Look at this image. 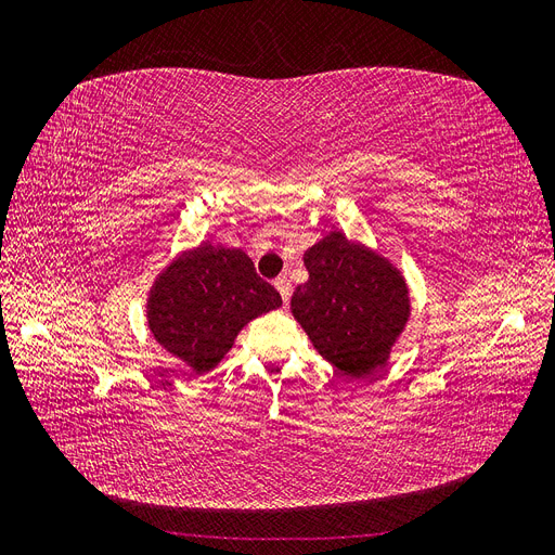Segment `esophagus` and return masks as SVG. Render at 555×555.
Listing matches in <instances>:
<instances>
[{"label":"esophagus","mask_w":555,"mask_h":555,"mask_svg":"<svg viewBox=\"0 0 555 555\" xmlns=\"http://www.w3.org/2000/svg\"><path fill=\"white\" fill-rule=\"evenodd\" d=\"M273 284H275V289L280 292L284 304H289V296H292V282H289V278L287 275H280V278H275Z\"/></svg>","instance_id":"obj_1"}]
</instances>
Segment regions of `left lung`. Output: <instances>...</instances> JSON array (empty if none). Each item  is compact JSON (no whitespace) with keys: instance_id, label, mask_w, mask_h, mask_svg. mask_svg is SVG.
<instances>
[{"instance_id":"1","label":"left lung","mask_w":555,"mask_h":555,"mask_svg":"<svg viewBox=\"0 0 555 555\" xmlns=\"http://www.w3.org/2000/svg\"><path fill=\"white\" fill-rule=\"evenodd\" d=\"M292 312L314 349L349 377L382 367L410 317L408 284L377 251L333 231L306 251Z\"/></svg>"}]
</instances>
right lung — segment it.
Instances as JSON below:
<instances>
[{
	"label": "right lung",
	"instance_id": "1",
	"mask_svg": "<svg viewBox=\"0 0 555 555\" xmlns=\"http://www.w3.org/2000/svg\"><path fill=\"white\" fill-rule=\"evenodd\" d=\"M280 306L278 289L257 275L243 249L201 245L157 278L147 324L166 351L206 373L224 359L247 322Z\"/></svg>",
	"mask_w": 555,
	"mask_h": 555
}]
</instances>
